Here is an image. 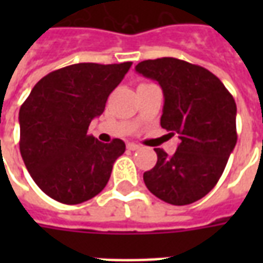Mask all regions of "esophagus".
I'll return each instance as SVG.
<instances>
[{
  "instance_id": "34e87169",
  "label": "esophagus",
  "mask_w": 263,
  "mask_h": 263,
  "mask_svg": "<svg viewBox=\"0 0 263 263\" xmlns=\"http://www.w3.org/2000/svg\"><path fill=\"white\" fill-rule=\"evenodd\" d=\"M126 148L129 149V151H137V149H139V148H141V146H139L138 143L129 142V143H126Z\"/></svg>"
}]
</instances>
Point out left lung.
<instances>
[{"instance_id": "1", "label": "left lung", "mask_w": 263, "mask_h": 263, "mask_svg": "<svg viewBox=\"0 0 263 263\" xmlns=\"http://www.w3.org/2000/svg\"><path fill=\"white\" fill-rule=\"evenodd\" d=\"M135 70L159 83L165 97L160 125L180 139L172 156L155 149L158 162L143 182L166 203H194L217 184L235 148V101L217 76L184 60H143Z\"/></svg>"}]
</instances>
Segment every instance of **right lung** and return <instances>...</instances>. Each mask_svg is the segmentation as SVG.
Masks as SVG:
<instances>
[{
  "label": "right lung",
  "instance_id": "add662e5",
  "mask_svg": "<svg viewBox=\"0 0 263 263\" xmlns=\"http://www.w3.org/2000/svg\"><path fill=\"white\" fill-rule=\"evenodd\" d=\"M132 66L77 63L37 81L20 109V151L43 193L63 204H80L108 183L125 143H103L88 125Z\"/></svg>",
  "mask_w": 263,
  "mask_h": 263
}]
</instances>
